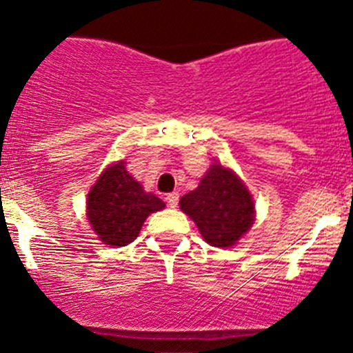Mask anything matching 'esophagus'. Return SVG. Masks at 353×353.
Returning a JSON list of instances; mask_svg holds the SVG:
<instances>
[{"label": "esophagus", "mask_w": 353, "mask_h": 353, "mask_svg": "<svg viewBox=\"0 0 353 353\" xmlns=\"http://www.w3.org/2000/svg\"><path fill=\"white\" fill-rule=\"evenodd\" d=\"M179 192H171V194H168L166 196V201H168V205H170L171 208H174L176 207V205H179Z\"/></svg>", "instance_id": "34e87169"}]
</instances>
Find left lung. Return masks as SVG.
<instances>
[{"instance_id": "8db88e82", "label": "left lung", "mask_w": 353, "mask_h": 353, "mask_svg": "<svg viewBox=\"0 0 353 353\" xmlns=\"http://www.w3.org/2000/svg\"><path fill=\"white\" fill-rule=\"evenodd\" d=\"M180 208L214 248L235 245L254 223V203L248 187L232 170L215 162L194 191L182 196Z\"/></svg>"}]
</instances>
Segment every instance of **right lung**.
Wrapping results in <instances>:
<instances>
[{"instance_id": "1", "label": "right lung", "mask_w": 353, "mask_h": 353, "mask_svg": "<svg viewBox=\"0 0 353 353\" xmlns=\"http://www.w3.org/2000/svg\"><path fill=\"white\" fill-rule=\"evenodd\" d=\"M166 207L162 199L145 192L125 170V161L111 164L99 176L86 198V215L93 232L108 245H127L141 232L150 214Z\"/></svg>"}]
</instances>
